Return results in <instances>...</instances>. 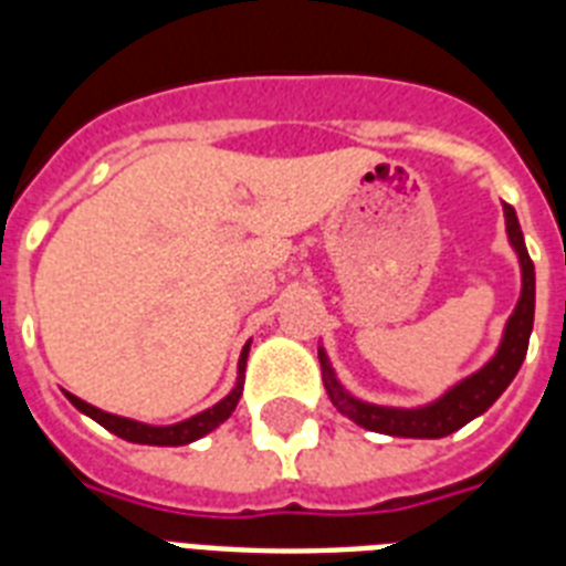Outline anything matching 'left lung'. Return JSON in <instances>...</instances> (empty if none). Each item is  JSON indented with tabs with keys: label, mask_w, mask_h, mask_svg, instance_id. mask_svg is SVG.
Returning <instances> with one entry per match:
<instances>
[{
	"label": "left lung",
	"mask_w": 566,
	"mask_h": 566,
	"mask_svg": "<svg viewBox=\"0 0 566 566\" xmlns=\"http://www.w3.org/2000/svg\"><path fill=\"white\" fill-rule=\"evenodd\" d=\"M505 229H509L511 247H514L520 258L523 291H520L517 308L509 317L500 349H496L491 361L484 364L479 373H473V376H467L464 381H458L455 387H449L438 402L422 405V408H385V405L361 402V399L346 394L344 387L337 385L335 370H332L326 353L319 349L323 381H326V390L337 411L346 413L361 429L378 431V434H394V438H447V434L475 420L479 413L488 411L500 399L502 390L514 381L520 364L526 358L528 335H532V326H535V264L528 258L526 240H523L517 213H514L511 205H505Z\"/></svg>",
	"instance_id": "left-lung-1"
}]
</instances>
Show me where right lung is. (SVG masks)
<instances>
[{"mask_svg":"<svg viewBox=\"0 0 566 566\" xmlns=\"http://www.w3.org/2000/svg\"><path fill=\"white\" fill-rule=\"evenodd\" d=\"M247 355L249 346H243V353H240V364H238V385L231 390L226 399L208 408V411L196 413L190 420L176 422V426H146V422L137 420H126V417H117V413L99 411V408H93L78 396L66 394V399L78 408L82 413L93 417V420L105 426L111 434H117L123 440H132V443H149V447H185V443H193V440L205 438L208 431H213L220 422H226L231 417V411L238 408V399L243 394V373H247Z\"/></svg>","mask_w":566,"mask_h":566,"instance_id":"1","label":"right lung"}]
</instances>
